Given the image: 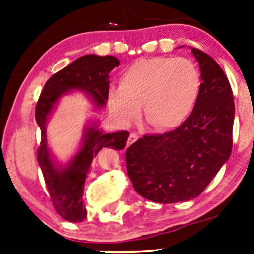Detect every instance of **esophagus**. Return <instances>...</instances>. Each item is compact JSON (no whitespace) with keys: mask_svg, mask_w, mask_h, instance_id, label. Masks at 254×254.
<instances>
[{"mask_svg":"<svg viewBox=\"0 0 254 254\" xmlns=\"http://www.w3.org/2000/svg\"><path fill=\"white\" fill-rule=\"evenodd\" d=\"M137 139H139V136H137L136 134H134V132H131V134L129 135V139H127V146L132 145V143H134L135 141H137Z\"/></svg>","mask_w":254,"mask_h":254,"instance_id":"obj_1","label":"esophagus"}]
</instances>
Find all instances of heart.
Returning <instances> with one entry per match:
<instances>
[{"mask_svg": "<svg viewBox=\"0 0 254 254\" xmlns=\"http://www.w3.org/2000/svg\"><path fill=\"white\" fill-rule=\"evenodd\" d=\"M108 93L115 119L130 125L142 113L146 124L157 131L181 127L195 109L203 86L201 73L191 60L152 56L134 61Z\"/></svg>", "mask_w": 254, "mask_h": 254, "instance_id": "heart-1", "label": "heart"}]
</instances>
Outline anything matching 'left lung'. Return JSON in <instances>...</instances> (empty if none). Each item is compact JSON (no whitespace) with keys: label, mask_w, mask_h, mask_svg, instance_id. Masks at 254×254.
<instances>
[{"label":"left lung","mask_w":254,"mask_h":254,"mask_svg":"<svg viewBox=\"0 0 254 254\" xmlns=\"http://www.w3.org/2000/svg\"><path fill=\"white\" fill-rule=\"evenodd\" d=\"M190 50L203 79L195 109L176 130L146 135L125 153L135 190L155 203L200 195L231 155L235 103L230 82L211 56Z\"/></svg>","instance_id":"8db88e82"}]
</instances>
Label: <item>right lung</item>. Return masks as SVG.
Listing matches in <instances>:
<instances>
[{
    "label": "right lung",
    "mask_w": 254,
    "mask_h": 254,
    "mask_svg": "<svg viewBox=\"0 0 254 254\" xmlns=\"http://www.w3.org/2000/svg\"><path fill=\"white\" fill-rule=\"evenodd\" d=\"M117 66H119V60L112 55L89 54L81 56L48 79L35 108V120L42 131L38 162L56 211L67 221L82 222L87 217L82 195L93 158L103 147L123 150L129 132L107 134L99 127L96 119H91L84 125L77 152L67 162L63 163L48 145V122L59 101L77 91L89 99L94 111L103 109L108 101L109 72Z\"/></svg>",
    "instance_id": "right-lung-1"
}]
</instances>
